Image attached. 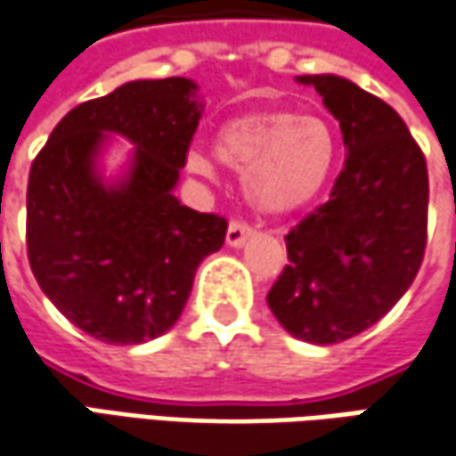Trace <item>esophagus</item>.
Segmentation results:
<instances>
[{
  "mask_svg": "<svg viewBox=\"0 0 456 456\" xmlns=\"http://www.w3.org/2000/svg\"><path fill=\"white\" fill-rule=\"evenodd\" d=\"M249 234H252V227L245 224V222H240V219H234V222H229L227 245L229 248H242Z\"/></svg>",
  "mask_w": 456,
  "mask_h": 456,
  "instance_id": "esophagus-1",
  "label": "esophagus"
}]
</instances>
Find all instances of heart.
<instances>
[{"instance_id": "heart-1", "label": "heart", "mask_w": 456, "mask_h": 456, "mask_svg": "<svg viewBox=\"0 0 456 456\" xmlns=\"http://www.w3.org/2000/svg\"><path fill=\"white\" fill-rule=\"evenodd\" d=\"M216 155L245 173L248 199L265 214H290L327 189L339 158L334 129L319 117L296 111H255L229 119L219 129ZM189 170L214 175V160L191 150Z\"/></svg>"}]
</instances>
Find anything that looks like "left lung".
Instances as JSON below:
<instances>
[{"label":"left lung","instance_id":"obj_1","mask_svg":"<svg viewBox=\"0 0 456 456\" xmlns=\"http://www.w3.org/2000/svg\"><path fill=\"white\" fill-rule=\"evenodd\" d=\"M339 119L346 155L327 204L286 234L267 306L293 337L337 345L380 322L424 263L426 158L401 114L339 76H301Z\"/></svg>","mask_w":456,"mask_h":456}]
</instances>
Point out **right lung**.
Returning <instances> with one entry per match:
<instances>
[{
  "instance_id": "add662e5",
  "label": "right lung",
  "mask_w": 456,
  "mask_h": 456,
  "mask_svg": "<svg viewBox=\"0 0 456 456\" xmlns=\"http://www.w3.org/2000/svg\"><path fill=\"white\" fill-rule=\"evenodd\" d=\"M201 111L189 78L129 81L73 107L32 160V275L70 324L99 342L140 345L166 334L189 301L199 263L224 245V216L173 196ZM104 131L138 145L119 187H104L93 173Z\"/></svg>"
}]
</instances>
